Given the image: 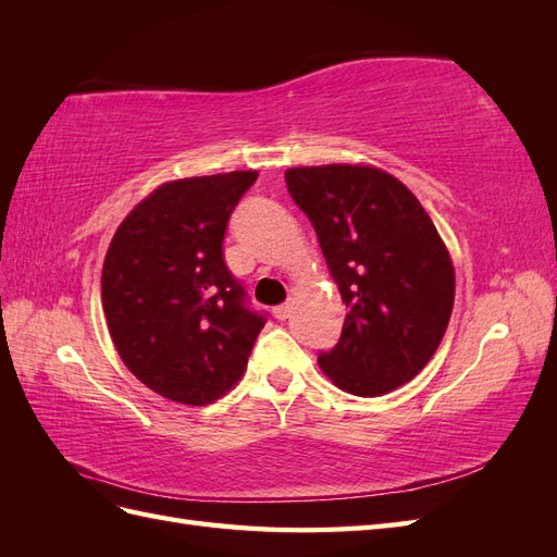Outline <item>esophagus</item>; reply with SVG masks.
<instances>
[{"mask_svg": "<svg viewBox=\"0 0 557 557\" xmlns=\"http://www.w3.org/2000/svg\"><path fill=\"white\" fill-rule=\"evenodd\" d=\"M290 313H293V301H285V305H278L274 309V318H278V320L290 318Z\"/></svg>", "mask_w": 557, "mask_h": 557, "instance_id": "1", "label": "esophagus"}]
</instances>
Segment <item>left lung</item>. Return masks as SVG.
Returning a JSON list of instances; mask_svg holds the SVG:
<instances>
[{
  "instance_id": "obj_1",
  "label": "left lung",
  "mask_w": 557,
  "mask_h": 557,
  "mask_svg": "<svg viewBox=\"0 0 557 557\" xmlns=\"http://www.w3.org/2000/svg\"><path fill=\"white\" fill-rule=\"evenodd\" d=\"M346 305L339 342L318 364L346 393L379 397L409 383L448 327L455 272L416 195L374 166L285 172Z\"/></svg>"
}]
</instances>
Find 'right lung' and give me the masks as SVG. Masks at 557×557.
<instances>
[{"mask_svg":"<svg viewBox=\"0 0 557 557\" xmlns=\"http://www.w3.org/2000/svg\"><path fill=\"white\" fill-rule=\"evenodd\" d=\"M258 172L162 183L115 230L102 305L125 367L150 391L211 404L242 379L267 315L223 258L234 207Z\"/></svg>","mask_w":557,"mask_h":557,"instance_id":"obj_1","label":"right lung"}]
</instances>
